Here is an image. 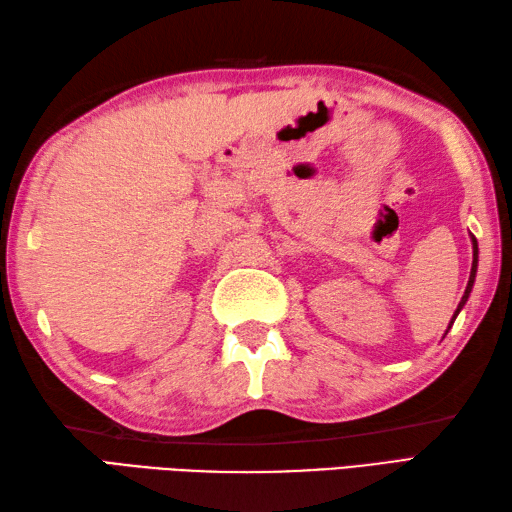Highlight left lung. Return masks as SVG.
<instances>
[{
	"label": "left lung",
	"instance_id": "8db88e82",
	"mask_svg": "<svg viewBox=\"0 0 512 512\" xmlns=\"http://www.w3.org/2000/svg\"><path fill=\"white\" fill-rule=\"evenodd\" d=\"M471 244H473V266H471V277H469V284H466V290H464V297H462V301L458 303V308H455V312H453V317H451V321H449V328L453 325V321L458 319V314L462 312V308L466 306V301H469V297H471V290H473V284H475V275H477V262H480V259H477V255H480V250H477V239L471 235ZM449 328H447V332H449Z\"/></svg>",
	"mask_w": 512,
	"mask_h": 512
}]
</instances>
